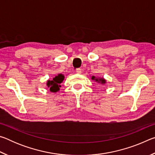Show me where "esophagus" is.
Wrapping results in <instances>:
<instances>
[{"mask_svg":"<svg viewBox=\"0 0 155 155\" xmlns=\"http://www.w3.org/2000/svg\"><path fill=\"white\" fill-rule=\"evenodd\" d=\"M76 72H77V74H81V72H82V70H81V68H78V69H77V70H76Z\"/></svg>","mask_w":155,"mask_h":155,"instance_id":"34e87169","label":"esophagus"}]
</instances>
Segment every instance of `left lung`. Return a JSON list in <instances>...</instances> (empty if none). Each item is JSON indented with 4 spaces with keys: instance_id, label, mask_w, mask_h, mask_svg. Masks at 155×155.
<instances>
[{
    "instance_id": "8db88e82",
    "label": "left lung",
    "mask_w": 155,
    "mask_h": 155,
    "mask_svg": "<svg viewBox=\"0 0 155 155\" xmlns=\"http://www.w3.org/2000/svg\"><path fill=\"white\" fill-rule=\"evenodd\" d=\"M91 80L96 81V83L101 84V85H105L107 83L106 79L103 77H96L95 76H92V77H91Z\"/></svg>"
}]
</instances>
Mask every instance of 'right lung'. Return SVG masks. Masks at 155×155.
Instances as JSON below:
<instances>
[{"mask_svg": "<svg viewBox=\"0 0 155 155\" xmlns=\"http://www.w3.org/2000/svg\"><path fill=\"white\" fill-rule=\"evenodd\" d=\"M64 75L63 74H58L55 77H54L52 80H48L46 83L47 87L52 93H56L60 90V87H61V83L64 80Z\"/></svg>", "mask_w": 155, "mask_h": 155, "instance_id": "1", "label": "right lung"}]
</instances>
